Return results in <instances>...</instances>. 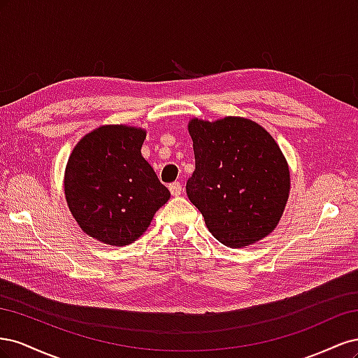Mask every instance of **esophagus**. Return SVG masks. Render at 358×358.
Here are the masks:
<instances>
[{
    "label": "esophagus",
    "mask_w": 358,
    "mask_h": 358,
    "mask_svg": "<svg viewBox=\"0 0 358 358\" xmlns=\"http://www.w3.org/2000/svg\"><path fill=\"white\" fill-rule=\"evenodd\" d=\"M169 189L171 192V196H179L182 192V183L180 182H173L169 185Z\"/></svg>",
    "instance_id": "1"
}]
</instances>
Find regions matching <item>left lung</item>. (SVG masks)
<instances>
[{
    "label": "left lung",
    "mask_w": 358,
    "mask_h": 358,
    "mask_svg": "<svg viewBox=\"0 0 358 358\" xmlns=\"http://www.w3.org/2000/svg\"><path fill=\"white\" fill-rule=\"evenodd\" d=\"M188 129L196 170L187 194L215 239L243 248L272 233L289 192L288 166L275 138L236 116L192 119Z\"/></svg>",
    "instance_id": "obj_1"
}]
</instances>
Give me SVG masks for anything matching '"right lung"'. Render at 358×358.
Masks as SVG:
<instances>
[{
	"label": "right lung",
	"mask_w": 358,
	"mask_h": 358,
	"mask_svg": "<svg viewBox=\"0 0 358 358\" xmlns=\"http://www.w3.org/2000/svg\"><path fill=\"white\" fill-rule=\"evenodd\" d=\"M145 137L143 129L104 125L86 134L69 158V208L80 229L103 243H133L170 199L140 152Z\"/></svg>",
	"instance_id": "1"
}]
</instances>
